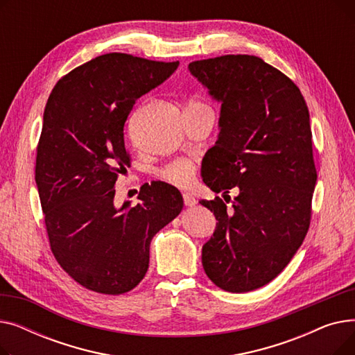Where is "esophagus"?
I'll list each match as a JSON object with an SVG mask.
<instances>
[{
  "label": "esophagus",
  "instance_id": "34e87169",
  "mask_svg": "<svg viewBox=\"0 0 355 355\" xmlns=\"http://www.w3.org/2000/svg\"><path fill=\"white\" fill-rule=\"evenodd\" d=\"M182 197H184V204L187 207H193V206H196V198L191 196V194H189V193H184L182 194Z\"/></svg>",
  "mask_w": 355,
  "mask_h": 355
}]
</instances>
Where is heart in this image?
Masks as SVG:
<instances>
[{"label": "heart", "mask_w": 355, "mask_h": 355, "mask_svg": "<svg viewBox=\"0 0 355 355\" xmlns=\"http://www.w3.org/2000/svg\"><path fill=\"white\" fill-rule=\"evenodd\" d=\"M198 106H204V105L197 99H190L185 109L198 107ZM157 175L161 180L175 185V187L184 189V187H189V185L193 182L196 175V166L189 159H175L170 164H166L165 166L159 168Z\"/></svg>", "instance_id": "1"}]
</instances>
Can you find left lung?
<instances>
[{
	"instance_id": "8db88e82",
	"label": "left lung",
	"mask_w": 355,
	"mask_h": 355,
	"mask_svg": "<svg viewBox=\"0 0 355 355\" xmlns=\"http://www.w3.org/2000/svg\"><path fill=\"white\" fill-rule=\"evenodd\" d=\"M189 69L221 102L202 181L226 202L238 190L232 209L220 197L200 201L218 221L202 246V268L220 289L254 291L286 268L311 225L316 168L308 106L286 74L256 55L226 54Z\"/></svg>"
}]
</instances>
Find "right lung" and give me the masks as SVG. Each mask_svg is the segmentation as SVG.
Segmentation results:
<instances>
[{
    "mask_svg": "<svg viewBox=\"0 0 355 355\" xmlns=\"http://www.w3.org/2000/svg\"><path fill=\"white\" fill-rule=\"evenodd\" d=\"M178 64L107 53L64 74L50 93L35 184L50 249L86 289L132 291L148 270L153 237L182 210L181 193L161 181L142 185L135 207L114 204L118 175L130 165L129 112Z\"/></svg>",
    "mask_w": 355,
    "mask_h": 355,
    "instance_id": "1",
    "label": "right lung"
}]
</instances>
